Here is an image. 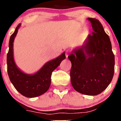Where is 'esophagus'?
<instances>
[{
  "label": "esophagus",
  "instance_id": "1",
  "mask_svg": "<svg viewBox=\"0 0 121 121\" xmlns=\"http://www.w3.org/2000/svg\"><path fill=\"white\" fill-rule=\"evenodd\" d=\"M68 56V52H65V57H66V58H67Z\"/></svg>",
  "mask_w": 121,
  "mask_h": 121
}]
</instances>
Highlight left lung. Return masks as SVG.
Here are the masks:
<instances>
[{
	"mask_svg": "<svg viewBox=\"0 0 121 121\" xmlns=\"http://www.w3.org/2000/svg\"><path fill=\"white\" fill-rule=\"evenodd\" d=\"M88 19L94 31L88 35L84 45L75 48L68 57L71 62V82L77 92L97 95L112 80L115 56L110 39L102 24L94 18Z\"/></svg>",
	"mask_w": 121,
	"mask_h": 121,
	"instance_id": "obj_1",
	"label": "left lung"
}]
</instances>
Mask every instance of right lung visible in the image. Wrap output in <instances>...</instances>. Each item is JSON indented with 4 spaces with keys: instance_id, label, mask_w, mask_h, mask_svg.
<instances>
[{
    "instance_id": "obj_1",
    "label": "right lung",
    "mask_w": 121,
    "mask_h": 121,
    "mask_svg": "<svg viewBox=\"0 0 121 121\" xmlns=\"http://www.w3.org/2000/svg\"><path fill=\"white\" fill-rule=\"evenodd\" d=\"M19 24L15 31L11 35L9 43V52L7 54L8 73L11 82L17 91L28 98H34L43 94L50 88L52 72L65 59V53L47 62L42 68L33 75L25 74L20 70L14 63L13 54V43L20 27Z\"/></svg>"
}]
</instances>
